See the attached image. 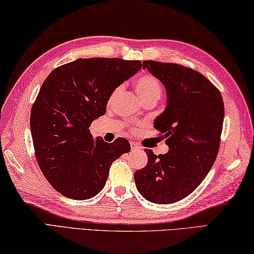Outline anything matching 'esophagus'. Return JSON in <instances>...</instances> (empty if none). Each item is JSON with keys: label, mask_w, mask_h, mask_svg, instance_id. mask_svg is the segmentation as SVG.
Returning <instances> with one entry per match:
<instances>
[{"label": "esophagus", "mask_w": 254, "mask_h": 254, "mask_svg": "<svg viewBox=\"0 0 254 254\" xmlns=\"http://www.w3.org/2000/svg\"><path fill=\"white\" fill-rule=\"evenodd\" d=\"M131 149H132V152H136V150H139L141 148H139L138 145L134 144V143H131Z\"/></svg>", "instance_id": "34e87169"}]
</instances>
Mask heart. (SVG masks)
<instances>
[{
    "mask_svg": "<svg viewBox=\"0 0 254 254\" xmlns=\"http://www.w3.org/2000/svg\"><path fill=\"white\" fill-rule=\"evenodd\" d=\"M134 85H135L136 93L138 94L139 98H141L143 102L147 100L157 101L161 97V95H163V86H161L159 79L157 77H155L154 75L143 74L135 79ZM118 91L119 88L113 91L112 95L110 96L109 102H112L113 99L116 98Z\"/></svg>",
    "mask_w": 254,
    "mask_h": 254,
    "instance_id": "1",
    "label": "heart"
}]
</instances>
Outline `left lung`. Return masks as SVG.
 Returning <instances> with one entry per match:
<instances>
[{"mask_svg": "<svg viewBox=\"0 0 254 254\" xmlns=\"http://www.w3.org/2000/svg\"><path fill=\"white\" fill-rule=\"evenodd\" d=\"M145 67L167 91L166 109L154 127L169 152L156 156L145 149L147 164L135 171L134 180L147 201L171 204L191 194L212 168L223 130L224 101L219 90L190 67L144 61Z\"/></svg>", "mask_w": 254, "mask_h": 254, "instance_id": "left-lung-1", "label": "left lung"}]
</instances>
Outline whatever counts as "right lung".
<instances>
[{
	"instance_id": "1",
	"label": "right lung",
	"mask_w": 254,
	"mask_h": 254,
	"mask_svg": "<svg viewBox=\"0 0 254 254\" xmlns=\"http://www.w3.org/2000/svg\"><path fill=\"white\" fill-rule=\"evenodd\" d=\"M141 67V61L118 58L77 59L53 69L41 85L30 113L32 143L42 174L62 195H97L113 161L130 152L126 138L106 143L89 127L105 115L115 89Z\"/></svg>"
}]
</instances>
